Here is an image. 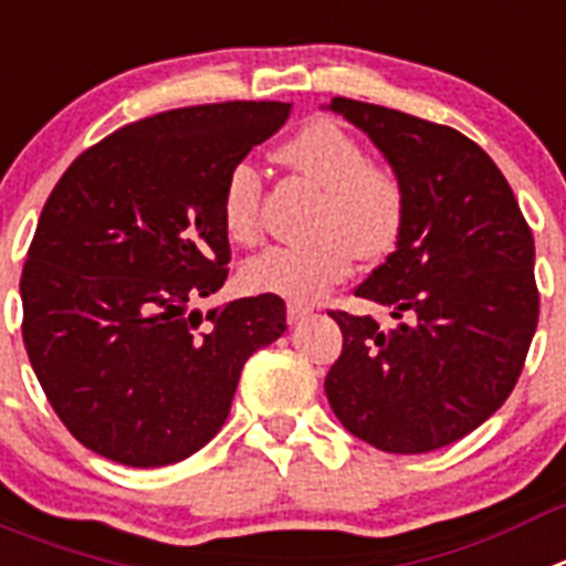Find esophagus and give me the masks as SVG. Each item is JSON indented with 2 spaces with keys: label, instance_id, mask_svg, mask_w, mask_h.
Returning <instances> with one entry per match:
<instances>
[{
  "label": "esophagus",
  "instance_id": "1",
  "mask_svg": "<svg viewBox=\"0 0 566 566\" xmlns=\"http://www.w3.org/2000/svg\"><path fill=\"white\" fill-rule=\"evenodd\" d=\"M308 314H311V308H305V305H300V303H289V308H286L289 325H300L305 317H308Z\"/></svg>",
  "mask_w": 566,
  "mask_h": 566
}]
</instances>
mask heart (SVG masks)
Segmentation results:
<instances>
[{
    "label": "heart",
    "mask_w": 566,
    "mask_h": 566,
    "mask_svg": "<svg viewBox=\"0 0 566 566\" xmlns=\"http://www.w3.org/2000/svg\"><path fill=\"white\" fill-rule=\"evenodd\" d=\"M323 193L314 232L305 247H269L243 266V286L292 303L323 297L347 277L354 252L365 261L390 255L407 219V193L392 170L370 165L365 145L331 120H317L280 145L274 154ZM261 176L238 163L224 181L221 221L235 243H252L261 230Z\"/></svg>",
    "instance_id": "1"
}]
</instances>
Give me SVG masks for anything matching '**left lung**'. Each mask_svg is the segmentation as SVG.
Returning a JSON list of instances; mask_svg holds the SVG:
<instances>
[{"mask_svg":"<svg viewBox=\"0 0 566 566\" xmlns=\"http://www.w3.org/2000/svg\"><path fill=\"white\" fill-rule=\"evenodd\" d=\"M323 108L370 137L407 193L396 252L354 289L392 325L331 311L342 356L325 396L381 452H434L489 421L520 378L538 323L531 227L465 134L347 97Z\"/></svg>","mask_w":566,"mask_h":566,"instance_id":"left-lung-1","label":"left lung"}]
</instances>
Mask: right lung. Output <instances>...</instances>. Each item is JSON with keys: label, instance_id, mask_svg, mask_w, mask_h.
<instances>
[{"label": "right lung", "instance_id": "add662e5", "mask_svg": "<svg viewBox=\"0 0 566 566\" xmlns=\"http://www.w3.org/2000/svg\"><path fill=\"white\" fill-rule=\"evenodd\" d=\"M292 103L154 114L83 151L41 210L22 272L24 347L64 427L134 469L179 463L224 427L243 365L286 331L274 294L216 305L230 170Z\"/></svg>", "mask_w": 566, "mask_h": 566}]
</instances>
